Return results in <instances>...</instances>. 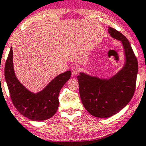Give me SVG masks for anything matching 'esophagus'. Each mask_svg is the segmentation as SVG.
Segmentation results:
<instances>
[{"label": "esophagus", "instance_id": "obj_1", "mask_svg": "<svg viewBox=\"0 0 146 146\" xmlns=\"http://www.w3.org/2000/svg\"><path fill=\"white\" fill-rule=\"evenodd\" d=\"M79 68L77 66H73L72 67V75L73 76H75L77 75L78 73H79Z\"/></svg>", "mask_w": 146, "mask_h": 146}]
</instances>
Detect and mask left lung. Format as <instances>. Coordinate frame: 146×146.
<instances>
[{"mask_svg":"<svg viewBox=\"0 0 146 146\" xmlns=\"http://www.w3.org/2000/svg\"><path fill=\"white\" fill-rule=\"evenodd\" d=\"M108 33L122 45L125 59L122 68L108 79L83 72L77 77L84 107L93 116L101 118L116 114L130 102L138 71L137 59L128 39L111 27H108Z\"/></svg>","mask_w":146,"mask_h":146,"instance_id":"8db88e82","label":"left lung"}]
</instances>
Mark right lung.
Here are the masks:
<instances>
[{"mask_svg":"<svg viewBox=\"0 0 146 146\" xmlns=\"http://www.w3.org/2000/svg\"><path fill=\"white\" fill-rule=\"evenodd\" d=\"M71 75V71L59 74L42 91L33 93L16 77L12 48L5 64V79L13 104L20 114L33 121L48 120L55 114L59 107V92Z\"/></svg>","mask_w":146,"mask_h":146,"instance_id":"right-lung-1","label":"right lung"}]
</instances>
